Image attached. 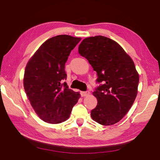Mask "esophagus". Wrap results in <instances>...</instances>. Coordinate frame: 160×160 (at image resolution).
I'll return each instance as SVG.
<instances>
[{"label":"esophagus","mask_w":160,"mask_h":160,"mask_svg":"<svg viewBox=\"0 0 160 160\" xmlns=\"http://www.w3.org/2000/svg\"><path fill=\"white\" fill-rule=\"evenodd\" d=\"M89 94H90V91H88V90H86V91H81V92H80V94H81V96H82V97H86V96H88Z\"/></svg>","instance_id":"1"}]
</instances>
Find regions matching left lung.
<instances>
[{"mask_svg":"<svg viewBox=\"0 0 160 160\" xmlns=\"http://www.w3.org/2000/svg\"><path fill=\"white\" fill-rule=\"evenodd\" d=\"M97 74L93 94L97 105L91 117L103 126L118 122L131 109L138 93L139 75L131 58L113 40L103 36L86 38L78 48Z\"/></svg>","mask_w":160,"mask_h":160,"instance_id":"left-lung-1","label":"left lung"}]
</instances>
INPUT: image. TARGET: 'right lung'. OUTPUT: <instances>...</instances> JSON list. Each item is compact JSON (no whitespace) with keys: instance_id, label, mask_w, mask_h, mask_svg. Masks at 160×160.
Here are the masks:
<instances>
[{"instance_id":"add662e5","label":"right lung","mask_w":160,"mask_h":160,"mask_svg":"<svg viewBox=\"0 0 160 160\" xmlns=\"http://www.w3.org/2000/svg\"><path fill=\"white\" fill-rule=\"evenodd\" d=\"M80 38L58 35L39 48L27 64L24 88L35 112L45 122L59 123L69 118L80 94L68 88L65 64Z\"/></svg>"}]
</instances>
